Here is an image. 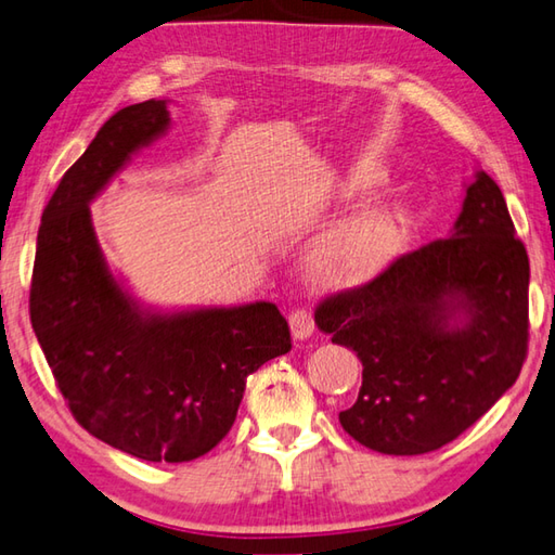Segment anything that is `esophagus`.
Here are the masks:
<instances>
[{
	"mask_svg": "<svg viewBox=\"0 0 555 555\" xmlns=\"http://www.w3.org/2000/svg\"><path fill=\"white\" fill-rule=\"evenodd\" d=\"M289 331H292V338L295 340H307L311 338L313 333V319L311 313L305 309H297L289 313Z\"/></svg>",
	"mask_w": 555,
	"mask_h": 555,
	"instance_id": "1",
	"label": "esophagus"
}]
</instances>
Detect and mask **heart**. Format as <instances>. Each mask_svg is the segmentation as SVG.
<instances>
[{"instance_id":"1","label":"heart","mask_w":555,"mask_h":555,"mask_svg":"<svg viewBox=\"0 0 555 555\" xmlns=\"http://www.w3.org/2000/svg\"><path fill=\"white\" fill-rule=\"evenodd\" d=\"M411 212L403 205L367 207L323 234L307 254V275L326 289L358 287L374 280L411 242Z\"/></svg>"}]
</instances>
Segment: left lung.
<instances>
[{
    "mask_svg": "<svg viewBox=\"0 0 555 555\" xmlns=\"http://www.w3.org/2000/svg\"><path fill=\"white\" fill-rule=\"evenodd\" d=\"M317 326L358 352L362 386L340 425L382 454L435 452L517 382L529 340V258L486 171L449 238L323 299Z\"/></svg>",
    "mask_w": 555,
    "mask_h": 555,
    "instance_id": "obj_1",
    "label": "left lung"
}]
</instances>
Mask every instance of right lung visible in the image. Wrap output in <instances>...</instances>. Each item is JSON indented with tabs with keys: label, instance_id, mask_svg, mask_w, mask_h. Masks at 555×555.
Wrapping results in <instances>:
<instances>
[{
	"label": "right lung",
	"instance_id": "add662e5",
	"mask_svg": "<svg viewBox=\"0 0 555 555\" xmlns=\"http://www.w3.org/2000/svg\"><path fill=\"white\" fill-rule=\"evenodd\" d=\"M169 128V101L134 103L62 176L38 229L30 323L83 430L144 462L181 464L222 442L246 376L292 340L270 301L144 307L106 263L89 205Z\"/></svg>",
	"mask_w": 555,
	"mask_h": 555
}]
</instances>
